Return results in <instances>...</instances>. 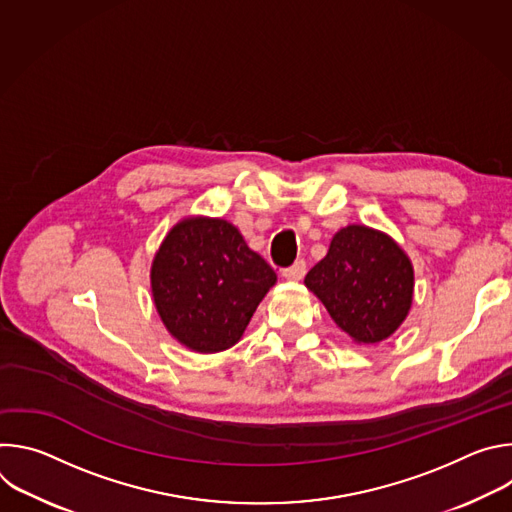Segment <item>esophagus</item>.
Here are the masks:
<instances>
[{"label":"esophagus","mask_w":512,"mask_h":512,"mask_svg":"<svg viewBox=\"0 0 512 512\" xmlns=\"http://www.w3.org/2000/svg\"><path fill=\"white\" fill-rule=\"evenodd\" d=\"M306 275V261H296L291 267L281 269V277H285L287 281H300Z\"/></svg>","instance_id":"1"}]
</instances>
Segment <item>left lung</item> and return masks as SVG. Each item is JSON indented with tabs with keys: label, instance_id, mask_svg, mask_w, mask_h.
<instances>
[{
	"label": "left lung",
	"instance_id": "1",
	"mask_svg": "<svg viewBox=\"0 0 512 512\" xmlns=\"http://www.w3.org/2000/svg\"><path fill=\"white\" fill-rule=\"evenodd\" d=\"M306 287L356 344L393 336L409 316L415 273L409 255L387 233L367 225L340 229Z\"/></svg>",
	"mask_w": 512,
	"mask_h": 512
}]
</instances>
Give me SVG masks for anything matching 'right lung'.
<instances>
[{"label": "right lung", "mask_w": 512, "mask_h": 512, "mask_svg": "<svg viewBox=\"0 0 512 512\" xmlns=\"http://www.w3.org/2000/svg\"><path fill=\"white\" fill-rule=\"evenodd\" d=\"M275 281L233 223L202 214L184 216L168 231L150 269L160 320L198 354L235 346Z\"/></svg>", "instance_id": "right-lung-1"}]
</instances>
